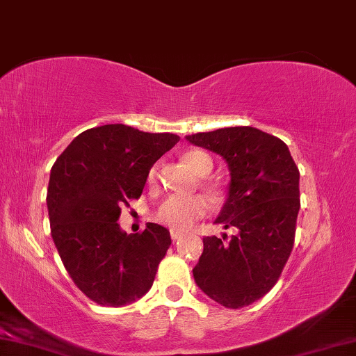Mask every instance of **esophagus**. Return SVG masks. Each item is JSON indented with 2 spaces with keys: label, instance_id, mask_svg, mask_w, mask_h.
I'll use <instances>...</instances> for the list:
<instances>
[{
  "label": "esophagus",
  "instance_id": "1",
  "mask_svg": "<svg viewBox=\"0 0 356 356\" xmlns=\"http://www.w3.org/2000/svg\"><path fill=\"white\" fill-rule=\"evenodd\" d=\"M170 236H172L173 241H177V239H179V238H181V236H183V231L172 228V229H170Z\"/></svg>",
  "mask_w": 356,
  "mask_h": 356
}]
</instances>
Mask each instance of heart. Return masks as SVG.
<instances>
[{
  "mask_svg": "<svg viewBox=\"0 0 356 356\" xmlns=\"http://www.w3.org/2000/svg\"><path fill=\"white\" fill-rule=\"evenodd\" d=\"M183 162L186 163L191 172L204 177L212 170V159L202 151H188L183 156ZM149 186H156L157 170L151 168L147 175ZM210 204L204 195H168L157 210V218L163 225L172 226L175 229H188L199 218L209 213Z\"/></svg>",
  "mask_w": 356,
  "mask_h": 356,
  "instance_id": "heart-1",
  "label": "heart"
}]
</instances>
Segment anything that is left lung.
<instances>
[{
  "instance_id": "1",
  "label": "left lung",
  "mask_w": 356,
  "mask_h": 356,
  "mask_svg": "<svg viewBox=\"0 0 356 356\" xmlns=\"http://www.w3.org/2000/svg\"><path fill=\"white\" fill-rule=\"evenodd\" d=\"M186 140L228 163V195L215 225L238 229L231 238H204L194 281L220 305L247 307L270 292L289 259L300 209V173L289 147L259 128H218Z\"/></svg>"
}]
</instances>
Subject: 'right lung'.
<instances>
[{
	"mask_svg": "<svg viewBox=\"0 0 356 356\" xmlns=\"http://www.w3.org/2000/svg\"><path fill=\"white\" fill-rule=\"evenodd\" d=\"M178 141L173 133L112 123L80 133L51 168V236L72 281L92 302L123 307L151 289L172 244L170 231L147 223L143 233L127 234L117 220Z\"/></svg>",
	"mask_w": 356,
	"mask_h": 356,
	"instance_id": "right-lung-1",
	"label": "right lung"
}]
</instances>
